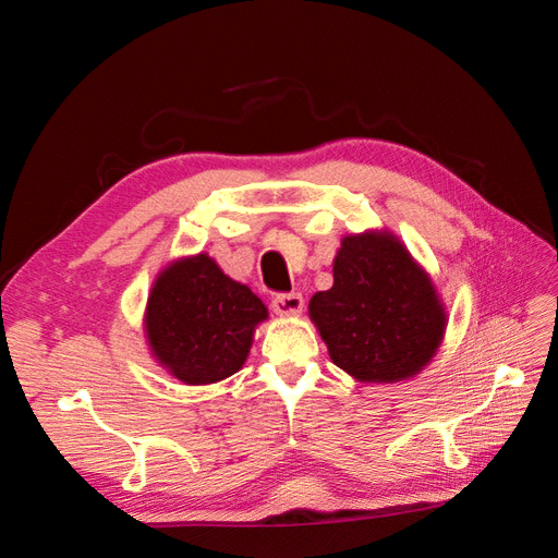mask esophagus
I'll list each match as a JSON object with an SVG mask.
<instances>
[{"mask_svg": "<svg viewBox=\"0 0 558 558\" xmlns=\"http://www.w3.org/2000/svg\"><path fill=\"white\" fill-rule=\"evenodd\" d=\"M272 310L279 316H291L302 312V295L300 293H281L272 298Z\"/></svg>", "mask_w": 558, "mask_h": 558, "instance_id": "obj_1", "label": "esophagus"}]
</instances>
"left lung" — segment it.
<instances>
[{
	"instance_id": "1",
	"label": "left lung",
	"mask_w": 558,
	"mask_h": 558,
	"mask_svg": "<svg viewBox=\"0 0 558 558\" xmlns=\"http://www.w3.org/2000/svg\"><path fill=\"white\" fill-rule=\"evenodd\" d=\"M332 277V289L312 298L310 316L337 367L361 381H398L433 359L445 310L391 234L344 238Z\"/></svg>"
}]
</instances>
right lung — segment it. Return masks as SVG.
I'll use <instances>...</instances> for the list:
<instances>
[{"instance_id": "add662e5", "label": "right lung", "mask_w": 558, "mask_h": 558, "mask_svg": "<svg viewBox=\"0 0 558 558\" xmlns=\"http://www.w3.org/2000/svg\"><path fill=\"white\" fill-rule=\"evenodd\" d=\"M263 318V302L202 253L158 277L146 332L158 361L183 384L199 386L238 373Z\"/></svg>"}]
</instances>
